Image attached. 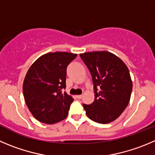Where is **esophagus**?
Returning a JSON list of instances; mask_svg holds the SVG:
<instances>
[{
  "instance_id": "1",
  "label": "esophagus",
  "mask_w": 155,
  "mask_h": 155,
  "mask_svg": "<svg viewBox=\"0 0 155 155\" xmlns=\"http://www.w3.org/2000/svg\"><path fill=\"white\" fill-rule=\"evenodd\" d=\"M82 95H76V98H77L78 99H82Z\"/></svg>"
}]
</instances>
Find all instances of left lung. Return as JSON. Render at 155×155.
<instances>
[{
	"label": "left lung",
	"mask_w": 155,
	"mask_h": 155,
	"mask_svg": "<svg viewBox=\"0 0 155 155\" xmlns=\"http://www.w3.org/2000/svg\"><path fill=\"white\" fill-rule=\"evenodd\" d=\"M93 82L95 99L83 104L87 116L100 124L115 121L128 106L132 90L129 70L118 56L107 51L80 54Z\"/></svg>",
	"instance_id": "left-lung-1"
}]
</instances>
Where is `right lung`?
<instances>
[{
  "label": "right lung",
  "mask_w": 155,
  "mask_h": 155,
  "mask_svg": "<svg viewBox=\"0 0 155 155\" xmlns=\"http://www.w3.org/2000/svg\"><path fill=\"white\" fill-rule=\"evenodd\" d=\"M77 56L55 52L38 58L30 67L23 84L25 102L34 118L45 124L65 119L74 99L66 89V68Z\"/></svg>",
  "instance_id": "add662e5"
}]
</instances>
